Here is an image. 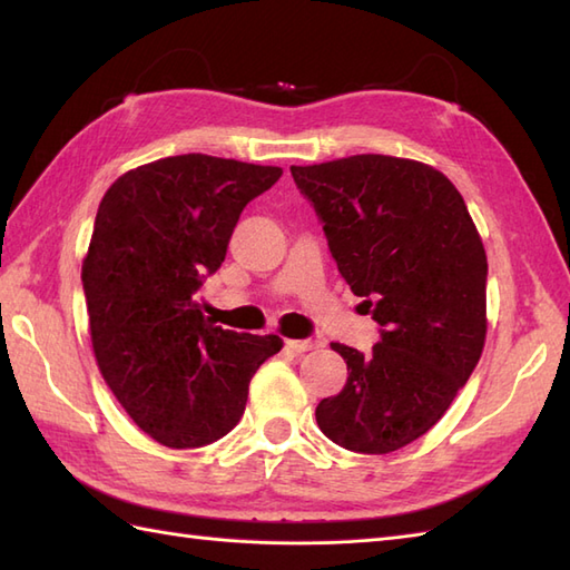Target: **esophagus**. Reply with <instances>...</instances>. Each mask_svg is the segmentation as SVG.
<instances>
[{
  "mask_svg": "<svg viewBox=\"0 0 570 570\" xmlns=\"http://www.w3.org/2000/svg\"><path fill=\"white\" fill-rule=\"evenodd\" d=\"M286 347L292 350V353H308V350H313V347H318V343L316 341H311V337H286Z\"/></svg>",
  "mask_w": 570,
  "mask_h": 570,
  "instance_id": "1",
  "label": "esophagus"
}]
</instances>
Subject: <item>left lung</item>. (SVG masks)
Listing matches in <instances>:
<instances>
[{
  "mask_svg": "<svg viewBox=\"0 0 570 570\" xmlns=\"http://www.w3.org/2000/svg\"><path fill=\"white\" fill-rule=\"evenodd\" d=\"M316 208L337 272L382 325L370 355L345 360L341 394L316 406L321 431L382 455L439 423L488 335V254L468 205L439 168L384 154L292 166Z\"/></svg>",
  "mask_w": 570,
  "mask_h": 570,
  "instance_id": "left-lung-1",
  "label": "left lung"
}]
</instances>
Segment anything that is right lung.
Here are the masks:
<instances>
[{
    "label": "right lung",
    "instance_id": "right-lung-1",
    "mask_svg": "<svg viewBox=\"0 0 570 570\" xmlns=\"http://www.w3.org/2000/svg\"><path fill=\"white\" fill-rule=\"evenodd\" d=\"M278 166L180 154L131 168L95 217L82 288L95 362L137 426L166 448L208 445L237 426L278 335L223 331L196 292L225 262L245 205Z\"/></svg>",
    "mask_w": 570,
    "mask_h": 570
}]
</instances>
